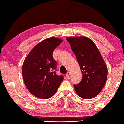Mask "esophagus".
<instances>
[{
	"label": "esophagus",
	"instance_id": "1",
	"mask_svg": "<svg viewBox=\"0 0 124 124\" xmlns=\"http://www.w3.org/2000/svg\"><path fill=\"white\" fill-rule=\"evenodd\" d=\"M70 72H68L66 73V75H65V76H66V77H67V78H69V77H70Z\"/></svg>",
	"mask_w": 124,
	"mask_h": 124
}]
</instances>
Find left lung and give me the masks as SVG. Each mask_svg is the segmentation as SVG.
Here are the masks:
<instances>
[{
  "mask_svg": "<svg viewBox=\"0 0 124 124\" xmlns=\"http://www.w3.org/2000/svg\"><path fill=\"white\" fill-rule=\"evenodd\" d=\"M66 39L83 75L80 82L73 85L76 93L84 99L93 98L100 93L106 83L108 69L106 63L91 39L84 36Z\"/></svg>",
  "mask_w": 124,
  "mask_h": 124,
  "instance_id": "1",
  "label": "left lung"
}]
</instances>
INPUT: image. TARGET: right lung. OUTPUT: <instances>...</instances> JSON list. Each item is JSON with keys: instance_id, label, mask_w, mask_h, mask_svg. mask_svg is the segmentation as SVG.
<instances>
[{"instance_id": "add662e5", "label": "right lung", "mask_w": 124, "mask_h": 124, "mask_svg": "<svg viewBox=\"0 0 124 124\" xmlns=\"http://www.w3.org/2000/svg\"><path fill=\"white\" fill-rule=\"evenodd\" d=\"M62 42L58 38L45 39L33 47L23 62L25 85L39 99H49L54 95L63 80L62 76L56 74L57 63L53 57V52Z\"/></svg>"}]
</instances>
